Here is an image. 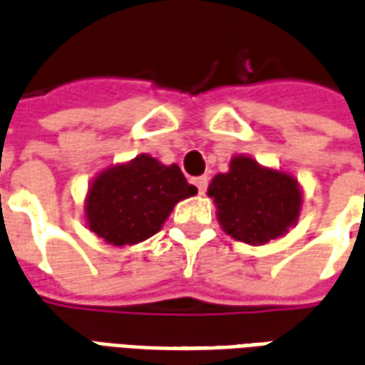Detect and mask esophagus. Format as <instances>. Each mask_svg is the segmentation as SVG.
<instances>
[{"instance_id":"34e87169","label":"esophagus","mask_w":365,"mask_h":365,"mask_svg":"<svg viewBox=\"0 0 365 365\" xmlns=\"http://www.w3.org/2000/svg\"><path fill=\"white\" fill-rule=\"evenodd\" d=\"M193 183L197 185L199 193L203 195V193L207 191V185H209V180H207V175H199V178H195V180H193Z\"/></svg>"}]
</instances>
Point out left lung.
<instances>
[{
    "label": "left lung",
    "instance_id": "obj_1",
    "mask_svg": "<svg viewBox=\"0 0 365 365\" xmlns=\"http://www.w3.org/2000/svg\"><path fill=\"white\" fill-rule=\"evenodd\" d=\"M209 195L225 232L254 246L283 237L297 222L303 201L295 178L248 156L230 160L229 172L213 178Z\"/></svg>",
    "mask_w": 365,
    "mask_h": 365
}]
</instances>
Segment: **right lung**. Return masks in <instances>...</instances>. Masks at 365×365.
I'll return each mask as SVG.
<instances>
[{
  "mask_svg": "<svg viewBox=\"0 0 365 365\" xmlns=\"http://www.w3.org/2000/svg\"><path fill=\"white\" fill-rule=\"evenodd\" d=\"M197 193L172 164L140 154L97 175L86 201L88 227L113 246L143 242L156 235L178 201Z\"/></svg>",
  "mask_w": 365,
  "mask_h": 365,
  "instance_id": "obj_1",
  "label": "right lung"
}]
</instances>
